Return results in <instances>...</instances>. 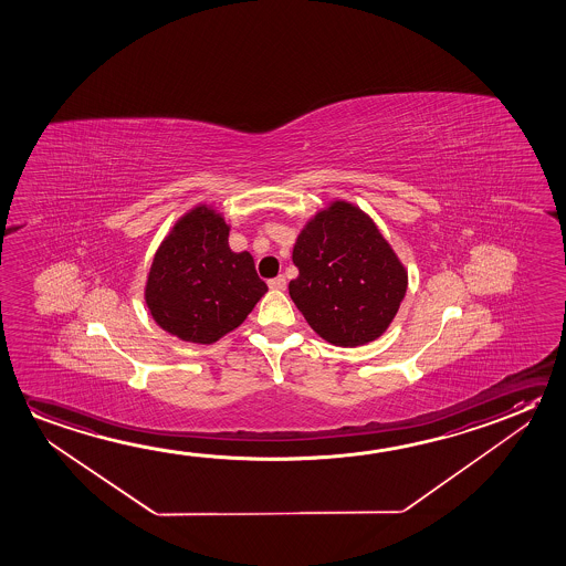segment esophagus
Returning <instances> with one entry per match:
<instances>
[{
	"mask_svg": "<svg viewBox=\"0 0 566 566\" xmlns=\"http://www.w3.org/2000/svg\"><path fill=\"white\" fill-rule=\"evenodd\" d=\"M271 289H275V291H283V289L287 287V279L283 277V275H279V277L270 279V283H268Z\"/></svg>",
	"mask_w": 566,
	"mask_h": 566,
	"instance_id": "obj_1",
	"label": "esophagus"
}]
</instances>
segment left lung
<instances>
[{
    "mask_svg": "<svg viewBox=\"0 0 566 566\" xmlns=\"http://www.w3.org/2000/svg\"><path fill=\"white\" fill-rule=\"evenodd\" d=\"M289 295L321 338L342 348L376 340L407 291V271L364 210L334 200L306 222L293 248Z\"/></svg>",
    "mask_w": 566,
    "mask_h": 566,
    "instance_id": "1",
    "label": "left lung"
}]
</instances>
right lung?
Returning a JSON list of instances; mask_svg holds the SVG:
<instances>
[{"label":"right lung","instance_id":"add662e5","mask_svg":"<svg viewBox=\"0 0 566 566\" xmlns=\"http://www.w3.org/2000/svg\"><path fill=\"white\" fill-rule=\"evenodd\" d=\"M230 226L208 205L180 216L153 258L145 303L163 331L192 344H212L252 313L268 285L252 253L228 245Z\"/></svg>","mask_w":566,"mask_h":566}]
</instances>
